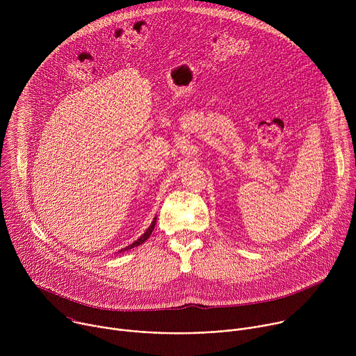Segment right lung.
Instances as JSON below:
<instances>
[{
  "instance_id": "add662e5",
  "label": "right lung",
  "mask_w": 356,
  "mask_h": 356,
  "mask_svg": "<svg viewBox=\"0 0 356 356\" xmlns=\"http://www.w3.org/2000/svg\"><path fill=\"white\" fill-rule=\"evenodd\" d=\"M154 225H155V222H154V224H152V227H150V228H149V229H147V231H146V232H145V235H143V236H142V238H139V239H138V241H136V242H134V243H132V245H131V246H128V248H127V249H131V248H134V246H136V245H139V243H142V242H143V241H145V239H146V238H147V236H149V235H150V234H152V229H154ZM121 252H122V250H121Z\"/></svg>"
}]
</instances>
